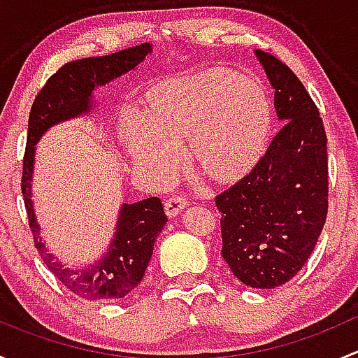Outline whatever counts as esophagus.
<instances>
[{"label": "esophagus", "instance_id": "obj_1", "mask_svg": "<svg viewBox=\"0 0 358 358\" xmlns=\"http://www.w3.org/2000/svg\"><path fill=\"white\" fill-rule=\"evenodd\" d=\"M185 208H187V201L180 196H173L171 199H168L164 202V211L169 218H175V216Z\"/></svg>", "mask_w": 358, "mask_h": 358}]
</instances>
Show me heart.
Listing matches in <instances>:
<instances>
[{
	"mask_svg": "<svg viewBox=\"0 0 358 358\" xmlns=\"http://www.w3.org/2000/svg\"><path fill=\"white\" fill-rule=\"evenodd\" d=\"M272 128L265 86L225 67L173 76L150 86L145 114L126 112L121 142L136 166L159 176L187 142L194 169L215 185H232L258 166Z\"/></svg>",
	"mask_w": 358,
	"mask_h": 358,
	"instance_id": "b5f03b06",
	"label": "heart"
}]
</instances>
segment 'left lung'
Instances as JSON below:
<instances>
[{
    "mask_svg": "<svg viewBox=\"0 0 358 358\" xmlns=\"http://www.w3.org/2000/svg\"><path fill=\"white\" fill-rule=\"evenodd\" d=\"M273 90L282 128L255 169L216 197L222 256L256 289L291 280L315 249L327 216V138L322 119L294 72L255 50Z\"/></svg>",
    "mask_w": 358,
    "mask_h": 358,
    "instance_id": "obj_1",
    "label": "left lung"
}]
</instances>
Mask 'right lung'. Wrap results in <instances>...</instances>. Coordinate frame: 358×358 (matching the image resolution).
<instances>
[{"mask_svg":"<svg viewBox=\"0 0 358 358\" xmlns=\"http://www.w3.org/2000/svg\"><path fill=\"white\" fill-rule=\"evenodd\" d=\"M152 53L150 43L121 50L112 55L92 57L69 62L46 81L36 96L29 114L27 147L24 156L22 194L34 244L50 272L79 298L90 301H112L128 296L142 282L154 244L164 229L166 218L161 199L147 197L138 202H122L115 220L114 234L106 252L93 263L67 266L50 252L39 234L32 201V178L38 142L53 126L78 117H88L99 107L96 90L103 88L121 76L135 71Z\"/></svg>","mask_w":358,"mask_h":358,"instance_id":"add662e5","label":"right lung"}]
</instances>
